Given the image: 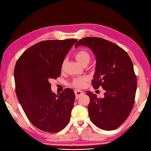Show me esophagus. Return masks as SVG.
Wrapping results in <instances>:
<instances>
[{
    "label": "esophagus",
    "instance_id": "esophagus-1",
    "mask_svg": "<svg viewBox=\"0 0 151 151\" xmlns=\"http://www.w3.org/2000/svg\"><path fill=\"white\" fill-rule=\"evenodd\" d=\"M74 93L76 94V99H78L80 96H81L82 95L84 94V92L79 90H75L74 91Z\"/></svg>",
    "mask_w": 151,
    "mask_h": 151
}]
</instances>
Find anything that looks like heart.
<instances>
[{"instance_id":"1","label":"heart","mask_w":151,"mask_h":151,"mask_svg":"<svg viewBox=\"0 0 151 151\" xmlns=\"http://www.w3.org/2000/svg\"><path fill=\"white\" fill-rule=\"evenodd\" d=\"M74 57L76 59V60L80 63L82 65L86 66L89 63L91 55L90 53L84 48H81L75 53ZM66 64V60H63L62 63L61 68L62 70H63L65 68ZM89 81L88 77H77L73 79L72 82L70 84V86L74 87L76 88H83L86 86L87 82Z\"/></svg>"}]
</instances>
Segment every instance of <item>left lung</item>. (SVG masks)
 <instances>
[{"label": "left lung", "instance_id": "1", "mask_svg": "<svg viewBox=\"0 0 151 151\" xmlns=\"http://www.w3.org/2000/svg\"><path fill=\"white\" fill-rule=\"evenodd\" d=\"M79 45L90 48L96 58L94 89L101 86L106 91L103 98L87 92L90 119L99 129L115 130L127 120L134 104L137 77L133 63L124 50L106 40L86 37L75 47Z\"/></svg>", "mask_w": 151, "mask_h": 151}]
</instances>
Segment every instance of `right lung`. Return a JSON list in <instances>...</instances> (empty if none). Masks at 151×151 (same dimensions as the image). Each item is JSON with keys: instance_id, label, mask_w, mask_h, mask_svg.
Instances as JSON below:
<instances>
[{"instance_id": "add662e5", "label": "right lung", "mask_w": 151, "mask_h": 151, "mask_svg": "<svg viewBox=\"0 0 151 151\" xmlns=\"http://www.w3.org/2000/svg\"><path fill=\"white\" fill-rule=\"evenodd\" d=\"M76 39L46 40L31 46L16 62L15 89L27 118L38 129L56 133L69 122L76 96L65 89L56 95L49 81L60 76L62 63Z\"/></svg>"}]
</instances>
